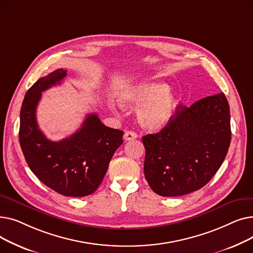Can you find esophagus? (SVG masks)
<instances>
[{
  "label": "esophagus",
  "instance_id": "1",
  "mask_svg": "<svg viewBox=\"0 0 253 253\" xmlns=\"http://www.w3.org/2000/svg\"><path fill=\"white\" fill-rule=\"evenodd\" d=\"M137 137V134L135 133V132H133V131H127L126 133L124 134V139L126 140V141H128V140H133V139H135Z\"/></svg>",
  "mask_w": 253,
  "mask_h": 253
}]
</instances>
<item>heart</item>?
Returning a JSON list of instances; mask_svg holds the SVG:
<instances>
[{
  "label": "heart",
  "mask_w": 253,
  "mask_h": 253,
  "mask_svg": "<svg viewBox=\"0 0 253 253\" xmlns=\"http://www.w3.org/2000/svg\"><path fill=\"white\" fill-rule=\"evenodd\" d=\"M118 99L123 106L141 105L137 110L140 125L149 130L164 128L173 118L177 97L169 86L158 81H144L119 93Z\"/></svg>",
  "instance_id": "obj_1"
}]
</instances>
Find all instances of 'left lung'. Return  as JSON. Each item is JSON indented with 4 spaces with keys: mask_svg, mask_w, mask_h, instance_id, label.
<instances>
[{
    "mask_svg": "<svg viewBox=\"0 0 253 253\" xmlns=\"http://www.w3.org/2000/svg\"><path fill=\"white\" fill-rule=\"evenodd\" d=\"M231 135L230 105L222 92L191 106L179 104L168 125L142 137L145 179L163 197L203 188L221 166Z\"/></svg>",
    "mask_w": 253,
    "mask_h": 253,
    "instance_id": "1",
    "label": "left lung"
}]
</instances>
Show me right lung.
<instances>
[{"label":"right lung","instance_id":"1","mask_svg":"<svg viewBox=\"0 0 253 253\" xmlns=\"http://www.w3.org/2000/svg\"><path fill=\"white\" fill-rule=\"evenodd\" d=\"M65 76V70H56L40 78L26 92L20 111L19 142L29 167L48 188L63 196L85 197L99 187L113 155L123 143L124 132L106 127L96 114H90L70 137L47 139L37 123V105L42 92L60 84Z\"/></svg>","mask_w":253,"mask_h":253}]
</instances>
